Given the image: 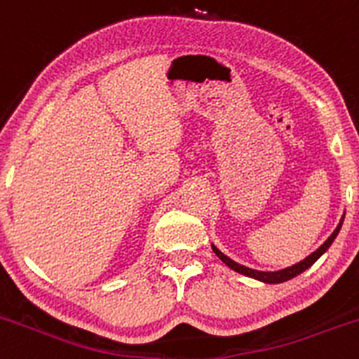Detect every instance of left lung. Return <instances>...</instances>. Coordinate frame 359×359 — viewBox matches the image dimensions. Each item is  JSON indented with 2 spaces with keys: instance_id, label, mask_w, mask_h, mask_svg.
I'll use <instances>...</instances> for the list:
<instances>
[{
  "instance_id": "left-lung-1",
  "label": "left lung",
  "mask_w": 359,
  "mask_h": 359,
  "mask_svg": "<svg viewBox=\"0 0 359 359\" xmlns=\"http://www.w3.org/2000/svg\"><path fill=\"white\" fill-rule=\"evenodd\" d=\"M342 222H344V218L340 219V223H339V226H337V229H335V232H333L332 236H330L328 239L325 241V244H321V246H319L318 250L314 251V253L309 255V257L305 258V260L299 262V264L292 265V267H288V269H283V271H278V272L253 271V269H248V267H244V265H239V264H236V262H233V260H230L229 257H225V255H223L219 250H216L215 246H212V251H215L216 257H218L219 260L223 262V264L229 265V267L233 269V271H236V272H241V274H244V276H250V278L258 279V281H264V283H271V285H276V283H285V281H288V279H293V278H295V276H299L304 271H307V269L311 267V265L314 264V262L318 260V258L321 257V255L325 253V251L328 250L330 246H332V243H333V241H335L337 233L340 232V226H342Z\"/></svg>"
}]
</instances>
